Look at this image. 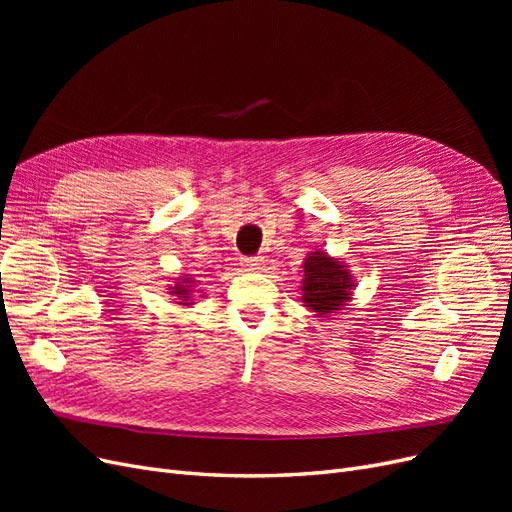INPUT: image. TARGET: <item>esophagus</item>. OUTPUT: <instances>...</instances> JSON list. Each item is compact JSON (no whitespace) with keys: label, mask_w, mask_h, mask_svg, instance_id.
Listing matches in <instances>:
<instances>
[{"label":"esophagus","mask_w":512,"mask_h":512,"mask_svg":"<svg viewBox=\"0 0 512 512\" xmlns=\"http://www.w3.org/2000/svg\"><path fill=\"white\" fill-rule=\"evenodd\" d=\"M243 265H245L247 271H258V269H262V256L243 258Z\"/></svg>","instance_id":"1"}]
</instances>
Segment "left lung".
<instances>
[{
	"label": "left lung",
	"mask_w": 512,
	"mask_h": 512,
	"mask_svg": "<svg viewBox=\"0 0 512 512\" xmlns=\"http://www.w3.org/2000/svg\"><path fill=\"white\" fill-rule=\"evenodd\" d=\"M301 301L307 309L316 312L318 318H327L344 309L352 299L354 275L339 258L329 252H309L303 262Z\"/></svg>",
	"instance_id": "obj_1"
}]
</instances>
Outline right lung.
I'll return each mask as SVG.
<instances>
[{"label": "right lung", "mask_w": 512, "mask_h": 512, "mask_svg": "<svg viewBox=\"0 0 512 512\" xmlns=\"http://www.w3.org/2000/svg\"><path fill=\"white\" fill-rule=\"evenodd\" d=\"M194 284H196V280H192V275H181V277H177L175 284L168 286V290H170L168 294L170 297H175L177 305L190 307V305H194V301H192Z\"/></svg>", "instance_id": "right-lung-1"}]
</instances>
